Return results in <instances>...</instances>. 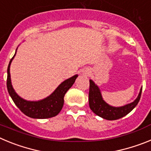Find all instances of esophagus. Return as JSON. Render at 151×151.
Returning <instances> with one entry per match:
<instances>
[{"mask_svg":"<svg viewBox=\"0 0 151 151\" xmlns=\"http://www.w3.org/2000/svg\"><path fill=\"white\" fill-rule=\"evenodd\" d=\"M90 74V72H89L88 69H84L83 71V75H85V76H88V75Z\"/></svg>","mask_w":151,"mask_h":151,"instance_id":"1","label":"esophagus"}]
</instances>
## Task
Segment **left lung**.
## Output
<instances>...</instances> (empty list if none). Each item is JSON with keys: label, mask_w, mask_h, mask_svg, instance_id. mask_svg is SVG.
I'll list each match as a JSON object with an SVG mask.
<instances>
[{"label": "left lung", "mask_w": 151, "mask_h": 151, "mask_svg": "<svg viewBox=\"0 0 151 151\" xmlns=\"http://www.w3.org/2000/svg\"><path fill=\"white\" fill-rule=\"evenodd\" d=\"M89 82H90V88H89L88 100L91 110L96 115L107 120H116L126 116L137 106L141 98L142 88L140 90L138 97L132 103L119 107L112 106L103 100L101 91L98 86L95 85L92 80H90Z\"/></svg>", "instance_id": "1"}]
</instances>
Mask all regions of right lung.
<instances>
[{"label": "right lung", "mask_w": 151, "mask_h": 151, "mask_svg": "<svg viewBox=\"0 0 151 151\" xmlns=\"http://www.w3.org/2000/svg\"><path fill=\"white\" fill-rule=\"evenodd\" d=\"M15 55L16 53L13 58L10 60V63L8 65L7 79H6V87H7L8 92L14 104L25 115L31 118L47 119L57 116L62 110L63 106L65 94L73 86L75 81L78 77V75H75L74 76L65 80L50 96L47 97L45 99L38 101H26L19 97L16 93L11 84L10 67Z\"/></svg>", "instance_id": "add662e5"}]
</instances>
